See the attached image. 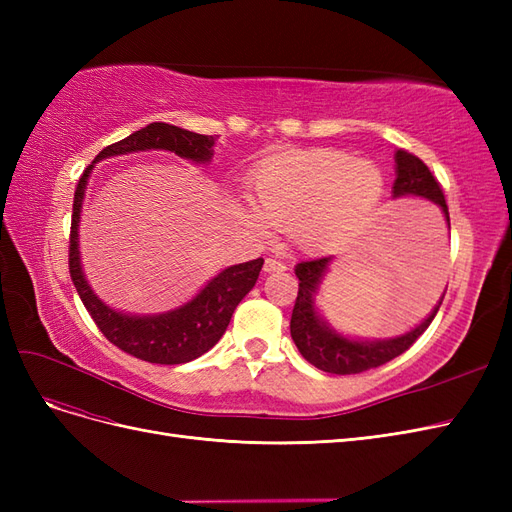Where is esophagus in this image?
I'll return each instance as SVG.
<instances>
[{
  "label": "esophagus",
  "instance_id": "obj_1",
  "mask_svg": "<svg viewBox=\"0 0 512 512\" xmlns=\"http://www.w3.org/2000/svg\"><path fill=\"white\" fill-rule=\"evenodd\" d=\"M265 271L267 273H280V271H286V265L282 260H277V258H267L265 260Z\"/></svg>",
  "mask_w": 512,
  "mask_h": 512
}]
</instances>
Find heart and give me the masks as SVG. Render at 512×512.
Returning <instances> with one entry per match:
<instances>
[{
	"label": "heart",
	"mask_w": 512,
	"mask_h": 512,
	"mask_svg": "<svg viewBox=\"0 0 512 512\" xmlns=\"http://www.w3.org/2000/svg\"><path fill=\"white\" fill-rule=\"evenodd\" d=\"M250 192L254 207L235 205L247 226L258 235L286 228L299 250L318 252L376 207L382 175L344 151H290L252 170Z\"/></svg>",
	"instance_id": "obj_1"
}]
</instances>
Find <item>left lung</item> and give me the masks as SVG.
<instances>
[{
  "label": "left lung",
  "mask_w": 512,
  "mask_h": 512,
  "mask_svg": "<svg viewBox=\"0 0 512 512\" xmlns=\"http://www.w3.org/2000/svg\"><path fill=\"white\" fill-rule=\"evenodd\" d=\"M401 196H418L425 198L429 203L438 205L446 220V228H451V218H448V207L442 194L440 183L431 175V170L425 166L423 160H418L412 153L399 149L395 153V183H393V198ZM431 235V232H429ZM436 247V241H433ZM429 260H431V237H429ZM436 256V250H433ZM333 256L303 260L294 267V273L299 277V294L294 301L292 318H290V335L297 344L303 359L312 363L314 367L329 371L337 376H350L361 374V371L380 367L384 363L393 361L395 356L404 354L418 337H421L431 320L436 318L442 299L433 307V312L414 327L412 331L391 337V339H350L342 333L331 329L327 320L318 314L316 307V294L324 273L329 269V262ZM436 260V258H433Z\"/></svg>",
  "instance_id": "8db88e82"
}]
</instances>
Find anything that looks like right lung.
I'll use <instances>...</instances> for the list:
<instances>
[{"instance_id":"right-lung-1","label":"right lung","mask_w":512,"mask_h":512,"mask_svg":"<svg viewBox=\"0 0 512 512\" xmlns=\"http://www.w3.org/2000/svg\"><path fill=\"white\" fill-rule=\"evenodd\" d=\"M213 145L215 136L196 134L177 126H170V123L156 121L149 123L147 128L136 130L134 134L126 136L123 141L104 147L96 156L94 164L104 158L126 156V153L147 149L173 151L183 160L205 164L213 158ZM94 164H89L85 168V173L81 175L72 205L68 262L76 292H79L83 305L87 307L89 316L98 324L102 335L119 350L128 352L141 361L160 365H179L198 359L200 354H205L220 342V337L224 335L232 318V312H235L245 294L254 288L258 273L262 269V262L265 260L256 258L250 262H241V265L226 267L224 271L215 275L192 301L177 309H170L166 314L132 316L108 307L104 301L96 297V292L87 284L79 254L81 207Z\"/></svg>"}]
</instances>
